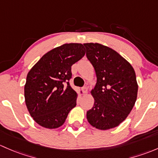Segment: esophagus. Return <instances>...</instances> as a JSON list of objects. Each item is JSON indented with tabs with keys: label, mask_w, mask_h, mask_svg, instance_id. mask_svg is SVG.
Masks as SVG:
<instances>
[{
	"label": "esophagus",
	"mask_w": 158,
	"mask_h": 158,
	"mask_svg": "<svg viewBox=\"0 0 158 158\" xmlns=\"http://www.w3.org/2000/svg\"><path fill=\"white\" fill-rule=\"evenodd\" d=\"M81 90H82V92L84 93V94H87V92H88V90H87V87H82V89H81Z\"/></svg>",
	"instance_id": "obj_1"
}]
</instances>
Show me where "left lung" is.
I'll return each mask as SVG.
<instances>
[{"mask_svg":"<svg viewBox=\"0 0 158 158\" xmlns=\"http://www.w3.org/2000/svg\"><path fill=\"white\" fill-rule=\"evenodd\" d=\"M87 58L94 66L97 84L90 90L94 99L87 118L93 127L106 130L128 117L138 95L135 70L117 52L100 43H84Z\"/></svg>","mask_w":158,"mask_h":158,"instance_id":"1","label":"left lung"}]
</instances>
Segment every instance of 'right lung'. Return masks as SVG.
Wrapping results in <instances>:
<instances>
[{
	"label": "right lung",
	"mask_w": 158,
	"mask_h": 158,
	"mask_svg": "<svg viewBox=\"0 0 158 158\" xmlns=\"http://www.w3.org/2000/svg\"><path fill=\"white\" fill-rule=\"evenodd\" d=\"M84 55L83 44H63L45 53L28 72L24 86L25 103L40 126L60 127L76 106L78 94L68 81L71 77V66Z\"/></svg>",
	"instance_id": "obj_1"
}]
</instances>
